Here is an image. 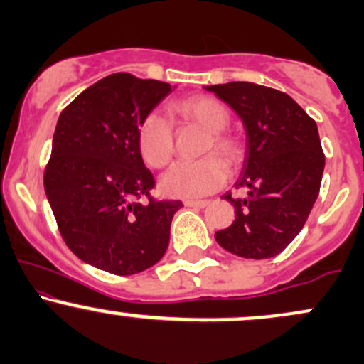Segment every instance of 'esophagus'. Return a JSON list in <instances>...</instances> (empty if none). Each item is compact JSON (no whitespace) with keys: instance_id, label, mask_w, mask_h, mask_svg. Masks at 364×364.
Wrapping results in <instances>:
<instances>
[{"instance_id":"34e87169","label":"esophagus","mask_w":364,"mask_h":364,"mask_svg":"<svg viewBox=\"0 0 364 364\" xmlns=\"http://www.w3.org/2000/svg\"><path fill=\"white\" fill-rule=\"evenodd\" d=\"M186 207H193V208H203L208 205L207 200H185Z\"/></svg>"}]
</instances>
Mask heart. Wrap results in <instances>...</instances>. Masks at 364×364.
<instances>
[{"instance_id": "obj_1", "label": "heart", "mask_w": 364, "mask_h": 364, "mask_svg": "<svg viewBox=\"0 0 364 364\" xmlns=\"http://www.w3.org/2000/svg\"><path fill=\"white\" fill-rule=\"evenodd\" d=\"M171 109L181 118L196 121L207 129L208 139L203 145V154L219 152L231 164L240 162L243 149L235 135L225 132L231 114L223 102L208 95H193L174 101ZM136 140L141 157L150 168H166L174 156L173 124L159 111H150L144 116ZM223 157L210 154L198 161L179 162L173 166L161 178L162 191L169 196L188 200L214 193L229 178V168Z\"/></svg>"}]
</instances>
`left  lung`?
<instances>
[{"instance_id":"1","label":"left lung","mask_w":364,"mask_h":364,"mask_svg":"<svg viewBox=\"0 0 364 364\" xmlns=\"http://www.w3.org/2000/svg\"><path fill=\"white\" fill-rule=\"evenodd\" d=\"M235 109L246 129V154L236 188L223 198L236 219L215 241L243 258L275 257L301 231L320 191L325 156L318 128L294 99L252 82L205 87Z\"/></svg>"}]
</instances>
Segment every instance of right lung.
<instances>
[{
  "mask_svg": "<svg viewBox=\"0 0 364 364\" xmlns=\"http://www.w3.org/2000/svg\"><path fill=\"white\" fill-rule=\"evenodd\" d=\"M171 90L166 82L112 73L77 95L54 129L44 171L54 219L82 262L109 274L156 265L183 207L179 200L152 198L156 181L136 140L140 121Z\"/></svg>",
  "mask_w": 364,
  "mask_h": 364,
  "instance_id": "right-lung-1",
  "label": "right lung"
}]
</instances>
